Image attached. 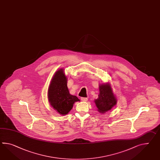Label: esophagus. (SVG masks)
<instances>
[{
	"label": "esophagus",
	"instance_id": "esophagus-1",
	"mask_svg": "<svg viewBox=\"0 0 160 160\" xmlns=\"http://www.w3.org/2000/svg\"><path fill=\"white\" fill-rule=\"evenodd\" d=\"M81 100L82 101L87 102L88 101V98H81Z\"/></svg>",
	"mask_w": 160,
	"mask_h": 160
}]
</instances>
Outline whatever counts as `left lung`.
<instances>
[{
	"label": "left lung",
	"mask_w": 160,
	"mask_h": 160,
	"mask_svg": "<svg viewBox=\"0 0 160 160\" xmlns=\"http://www.w3.org/2000/svg\"><path fill=\"white\" fill-rule=\"evenodd\" d=\"M99 89V94L97 99L94 100V102L99 113H105L117 104V98L113 92L110 82L100 84Z\"/></svg>",
	"instance_id": "left-lung-1"
}]
</instances>
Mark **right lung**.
<instances>
[{
  "label": "right lung",
  "mask_w": 160,
  "mask_h": 160,
  "mask_svg": "<svg viewBox=\"0 0 160 160\" xmlns=\"http://www.w3.org/2000/svg\"><path fill=\"white\" fill-rule=\"evenodd\" d=\"M68 78L62 68L59 69L51 79L48 89V99L50 105L61 115H66L73 108L78 98L69 93L67 86Z\"/></svg>",
  "instance_id": "obj_1"
}]
</instances>
